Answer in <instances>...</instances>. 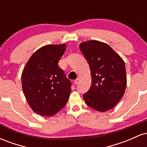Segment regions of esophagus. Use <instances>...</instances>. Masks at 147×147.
Returning <instances> with one entry per match:
<instances>
[{"label": "esophagus", "mask_w": 147, "mask_h": 147, "mask_svg": "<svg viewBox=\"0 0 147 147\" xmlns=\"http://www.w3.org/2000/svg\"><path fill=\"white\" fill-rule=\"evenodd\" d=\"M79 79L77 78V79H75V82H74V84H75V85H77V84H79Z\"/></svg>", "instance_id": "esophagus-1"}]
</instances>
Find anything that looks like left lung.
I'll list each match as a JSON object with an SVG mask.
<instances>
[{"mask_svg":"<svg viewBox=\"0 0 147 147\" xmlns=\"http://www.w3.org/2000/svg\"><path fill=\"white\" fill-rule=\"evenodd\" d=\"M90 69L92 84L84 99L88 106L105 112L112 109L124 95L126 87L125 64L111 47L91 40L79 44Z\"/></svg>","mask_w":147,"mask_h":147,"instance_id":"obj_1","label":"left lung"}]
</instances>
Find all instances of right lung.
Wrapping results in <instances>:
<instances>
[{
  "label": "right lung",
  "mask_w": 147,
  "mask_h": 147,
  "mask_svg": "<svg viewBox=\"0 0 147 147\" xmlns=\"http://www.w3.org/2000/svg\"><path fill=\"white\" fill-rule=\"evenodd\" d=\"M66 45H47L32 55L21 75L22 88L34 112L53 116L65 106L71 92L70 81L58 65Z\"/></svg>",
  "instance_id": "right-lung-1"
}]
</instances>
